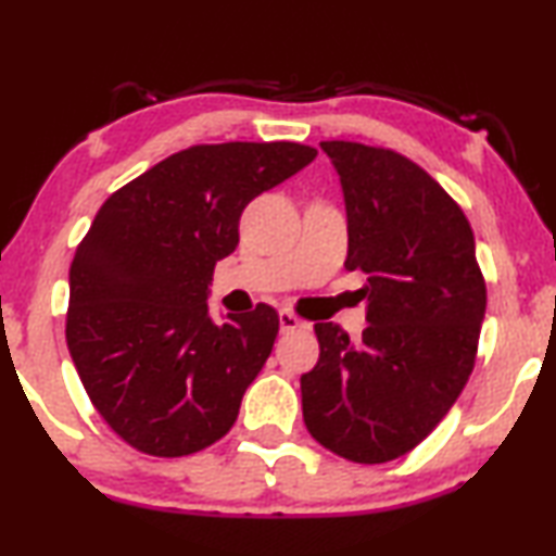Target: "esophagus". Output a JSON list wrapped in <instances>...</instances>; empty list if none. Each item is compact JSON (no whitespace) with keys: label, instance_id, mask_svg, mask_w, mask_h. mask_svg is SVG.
<instances>
[{"label":"esophagus","instance_id":"obj_1","mask_svg":"<svg viewBox=\"0 0 556 556\" xmlns=\"http://www.w3.org/2000/svg\"><path fill=\"white\" fill-rule=\"evenodd\" d=\"M279 327H281V332H294V330H300V327H304V323L294 315V312L281 309L279 312Z\"/></svg>","mask_w":556,"mask_h":556}]
</instances>
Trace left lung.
<instances>
[{
    "label": "left lung",
    "instance_id": "8db88e82",
    "mask_svg": "<svg viewBox=\"0 0 556 556\" xmlns=\"http://www.w3.org/2000/svg\"><path fill=\"white\" fill-rule=\"evenodd\" d=\"M348 208V271H365L363 340L317 323L319 359L300 378L304 426L355 464H386L441 424L473 370L486 281L471 224L405 155L323 140Z\"/></svg>",
    "mask_w": 556,
    "mask_h": 556
}]
</instances>
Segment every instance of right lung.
I'll use <instances>...</instances> for the list:
<instances>
[{
  "label": "right lung",
  "mask_w": 556,
  "mask_h": 556,
  "mask_svg": "<svg viewBox=\"0 0 556 556\" xmlns=\"http://www.w3.org/2000/svg\"><path fill=\"white\" fill-rule=\"evenodd\" d=\"M317 148L197 143L105 199L70 267L65 338L85 393L140 453L178 458L231 431L279 332L275 307L208 317V281L247 203Z\"/></svg>",
  "instance_id": "right-lung-1"
}]
</instances>
